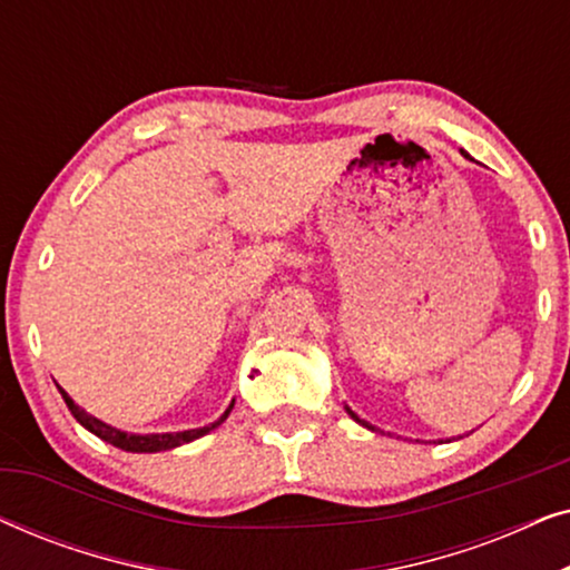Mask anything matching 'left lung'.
<instances>
[{
	"mask_svg": "<svg viewBox=\"0 0 570 570\" xmlns=\"http://www.w3.org/2000/svg\"><path fill=\"white\" fill-rule=\"evenodd\" d=\"M464 158H470V155H466V153H464ZM470 160H472V158H470ZM345 410H347V415H350V417H353V420H355V423H361V425H363V428H368V431H376V433H384V431H381V428H376V425H371V423H368V420H363V417H357V415H355V412H353V410H350V407H347V404H345Z\"/></svg>",
	"mask_w": 570,
	"mask_h": 570,
	"instance_id": "1",
	"label": "left lung"
}]
</instances>
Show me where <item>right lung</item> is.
Returning a JSON list of instances; mask_svg holds the SVG:
<instances>
[{"label":"right lung","instance_id":"obj_1","mask_svg":"<svg viewBox=\"0 0 570 570\" xmlns=\"http://www.w3.org/2000/svg\"><path fill=\"white\" fill-rule=\"evenodd\" d=\"M59 394H61V400L67 402L69 412H72L75 420L85 428V431H90L92 435H98L100 441L111 443V446H116V449L131 451V454H158V451H170V449H176V446H184V443L197 441V439H202V435H207L209 431H215V428L220 425V423H225V417H228L230 410H233V402H230V407L225 410L223 415L215 420V423H209L205 428H191V431H178V433H127V431H121V428L108 425L100 417L90 415L88 410H82L80 404H75L72 396H69L61 386H59Z\"/></svg>","mask_w":570,"mask_h":570}]
</instances>
